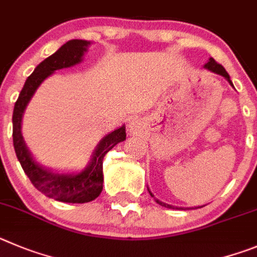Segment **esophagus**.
<instances>
[{
    "label": "esophagus",
    "mask_w": 257,
    "mask_h": 257,
    "mask_svg": "<svg viewBox=\"0 0 257 257\" xmlns=\"http://www.w3.org/2000/svg\"><path fill=\"white\" fill-rule=\"evenodd\" d=\"M131 124H132V128H133V126H134V121H132Z\"/></svg>",
    "instance_id": "obj_1"
}]
</instances>
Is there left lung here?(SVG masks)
Returning <instances> with one entry per match:
<instances>
[{"mask_svg":"<svg viewBox=\"0 0 257 257\" xmlns=\"http://www.w3.org/2000/svg\"><path fill=\"white\" fill-rule=\"evenodd\" d=\"M203 68L207 69V70H210V71H212V73H215V74H219V75H221V77H224L226 80H228V82H229V84L233 87V83H232V80H230L229 74L226 73L225 69H224L223 66L220 65V64H218V62L215 61L212 57H210L209 61H207L205 65H203ZM147 189H149V187H147ZM149 192H150V195H151V197H154V195H152L150 189H149ZM155 201H156L159 205H161V206H164V207H168V209H182V207H174V206H172V205H168V203L161 202V201H159L157 198H155ZM198 207H202V206H197V207H195V209H198ZM182 210H183V209H182Z\"/></svg>","mask_w":257,"mask_h":257,"instance_id":"obj_1","label":"left lung"}]
</instances>
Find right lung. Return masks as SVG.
<instances>
[{"label": "right lung", "instance_id": "1", "mask_svg": "<svg viewBox=\"0 0 257 257\" xmlns=\"http://www.w3.org/2000/svg\"><path fill=\"white\" fill-rule=\"evenodd\" d=\"M91 42L84 39H71L62 45L54 55L43 60L31 77H28L15 102L13 114L14 149L23 170L33 186L47 197L69 203L91 202L102 192L103 157L117 143L125 141V126H120L106 134L94 149L88 165L80 173H55L45 168L32 156L22 134V120L28 103L43 80L60 69L70 68L83 61V56Z\"/></svg>", "mask_w": 257, "mask_h": 257}]
</instances>
